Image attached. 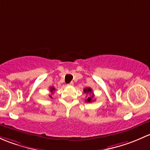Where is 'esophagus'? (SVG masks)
Returning <instances> with one entry per match:
<instances>
[{"instance_id": "1", "label": "esophagus", "mask_w": 150, "mask_h": 150, "mask_svg": "<svg viewBox=\"0 0 150 150\" xmlns=\"http://www.w3.org/2000/svg\"><path fill=\"white\" fill-rule=\"evenodd\" d=\"M68 85H69V86H73L74 85V82H72V81H71V82H70L69 84H68Z\"/></svg>"}]
</instances>
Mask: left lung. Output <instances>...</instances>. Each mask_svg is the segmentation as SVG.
<instances>
[{
	"mask_svg": "<svg viewBox=\"0 0 150 150\" xmlns=\"http://www.w3.org/2000/svg\"><path fill=\"white\" fill-rule=\"evenodd\" d=\"M84 93L86 94V95H88V94H89V95L92 94V95L88 97V98L85 100L86 103H92V102L93 101V98H94V94L93 92H92V89L89 87L85 88V89H84Z\"/></svg>",
	"mask_w": 150,
	"mask_h": 150,
	"instance_id": "1",
	"label": "left lung"
}]
</instances>
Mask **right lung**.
Masks as SVG:
<instances>
[{
  "label": "right lung",
  "instance_id": "right-lung-1",
  "mask_svg": "<svg viewBox=\"0 0 150 150\" xmlns=\"http://www.w3.org/2000/svg\"><path fill=\"white\" fill-rule=\"evenodd\" d=\"M50 92H51L52 95H53V93H54V92H55V88L53 87V86H52V87L50 88ZM50 98H52L51 95H50Z\"/></svg>",
  "mask_w": 150,
  "mask_h": 150
}]
</instances>
